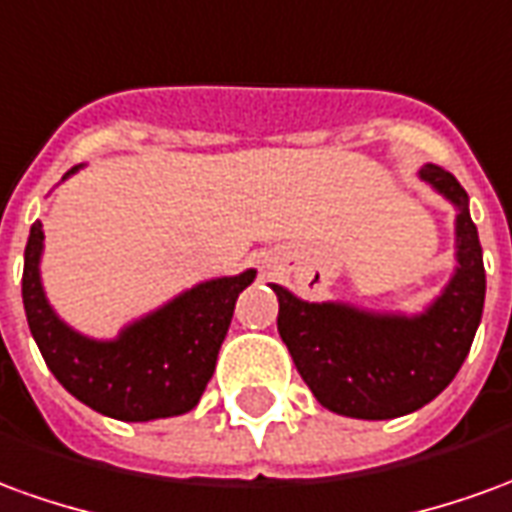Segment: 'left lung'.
Segmentation results:
<instances>
[{
  "mask_svg": "<svg viewBox=\"0 0 512 512\" xmlns=\"http://www.w3.org/2000/svg\"><path fill=\"white\" fill-rule=\"evenodd\" d=\"M418 177L457 207V268L424 313H371L343 302H305L271 285L277 330L321 405L349 418L407 416L455 380L485 305V266L463 185L427 163Z\"/></svg>",
  "mask_w": 512,
  "mask_h": 512,
  "instance_id": "8db88e82",
  "label": "left lung"
}]
</instances>
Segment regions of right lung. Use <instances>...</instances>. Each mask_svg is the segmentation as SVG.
I'll return each mask as SVG.
<instances>
[{"label": "right lung", "instance_id": "right-lung-1", "mask_svg": "<svg viewBox=\"0 0 512 512\" xmlns=\"http://www.w3.org/2000/svg\"><path fill=\"white\" fill-rule=\"evenodd\" d=\"M41 252L44 230L35 221L24 249L21 299L32 338L57 382L82 405L119 421H152L194 410L216 371L235 299L252 285L255 268L199 282L169 305L132 321L119 338L94 341L71 330L46 302Z\"/></svg>", "mask_w": 512, "mask_h": 512}]
</instances>
